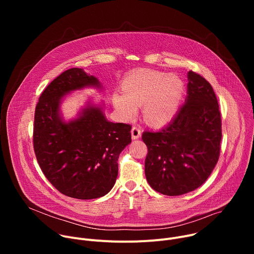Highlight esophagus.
<instances>
[{"label": "esophagus", "mask_w": 254, "mask_h": 254, "mask_svg": "<svg viewBox=\"0 0 254 254\" xmlns=\"http://www.w3.org/2000/svg\"><path fill=\"white\" fill-rule=\"evenodd\" d=\"M131 138L132 139H137V138H139L140 137V135H141V131H140V127H138V126H134V127H132V128H131Z\"/></svg>", "instance_id": "esophagus-1"}]
</instances>
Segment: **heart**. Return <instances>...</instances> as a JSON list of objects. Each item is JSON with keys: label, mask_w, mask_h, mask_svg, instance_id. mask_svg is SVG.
<instances>
[{"label": "heart", "mask_w": 254, "mask_h": 254, "mask_svg": "<svg viewBox=\"0 0 254 254\" xmlns=\"http://www.w3.org/2000/svg\"><path fill=\"white\" fill-rule=\"evenodd\" d=\"M184 83L176 74L157 70H137L123 82L124 94L114 95V105L126 120L134 118L143 105L147 121L163 125L176 115L184 93Z\"/></svg>", "instance_id": "b5f03b06"}]
</instances>
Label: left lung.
I'll return each instance as SVG.
<instances>
[{
  "label": "left lung",
  "mask_w": 254,
  "mask_h": 254,
  "mask_svg": "<svg viewBox=\"0 0 254 254\" xmlns=\"http://www.w3.org/2000/svg\"><path fill=\"white\" fill-rule=\"evenodd\" d=\"M187 97L169 125L143 131L148 147L144 174L150 186L167 196L199 188L219 159L222 137L219 105L211 84L188 72Z\"/></svg>",
  "instance_id": "left-lung-1"
}]
</instances>
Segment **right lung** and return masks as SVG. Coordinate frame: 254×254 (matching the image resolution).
Segmentation results:
<instances>
[{"mask_svg":"<svg viewBox=\"0 0 254 254\" xmlns=\"http://www.w3.org/2000/svg\"><path fill=\"white\" fill-rule=\"evenodd\" d=\"M86 87L102 86L81 68L64 71L42 92L33 130L35 155L45 177L60 193L80 200L102 197L113 189L119 156L131 141V127L107 121L103 104L87 102L77 118L63 120V97Z\"/></svg>","mask_w":254,"mask_h":254,"instance_id":"right-lung-1","label":"right lung"}]
</instances>
